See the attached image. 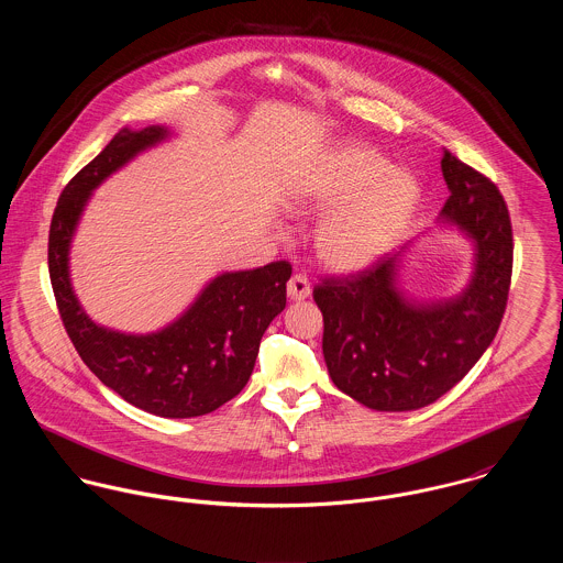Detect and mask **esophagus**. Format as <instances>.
I'll use <instances>...</instances> for the list:
<instances>
[{
    "label": "esophagus",
    "instance_id": "obj_1",
    "mask_svg": "<svg viewBox=\"0 0 563 563\" xmlns=\"http://www.w3.org/2000/svg\"><path fill=\"white\" fill-rule=\"evenodd\" d=\"M288 297L292 301H301V299H308L310 292H312V286H310V279L303 275V273H295L290 279H288Z\"/></svg>",
    "mask_w": 563,
    "mask_h": 563
}]
</instances>
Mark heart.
Wrapping results in <instances>:
<instances>
[{
  "label": "heart",
  "instance_id": "1",
  "mask_svg": "<svg viewBox=\"0 0 563 563\" xmlns=\"http://www.w3.org/2000/svg\"><path fill=\"white\" fill-rule=\"evenodd\" d=\"M297 199L322 217L314 242L322 262L355 271L375 262L401 234L418 203V184L362 145H342L312 166ZM343 206L340 207L339 203Z\"/></svg>",
  "mask_w": 563,
  "mask_h": 563
}]
</instances>
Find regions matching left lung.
<instances>
[{
  "label": "left lung",
  "mask_w": 563,
  "mask_h": 563,
  "mask_svg": "<svg viewBox=\"0 0 563 563\" xmlns=\"http://www.w3.org/2000/svg\"><path fill=\"white\" fill-rule=\"evenodd\" d=\"M442 175L451 190L442 217L477 246L475 277L460 299L435 306L402 299L397 255L314 286L329 377L377 411L418 409L449 393L479 362L507 308L514 268L507 203L487 175L451 152L442 156Z\"/></svg>",
  "instance_id": "8db88e82"
}]
</instances>
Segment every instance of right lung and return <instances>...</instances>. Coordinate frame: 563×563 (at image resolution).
Listing matches in <instances>:
<instances>
[{
	"mask_svg": "<svg viewBox=\"0 0 563 563\" xmlns=\"http://www.w3.org/2000/svg\"><path fill=\"white\" fill-rule=\"evenodd\" d=\"M166 128L121 130L65 186L49 225V279L63 324L95 377L139 409L162 418L203 416L232 401L246 386L260 340L286 308V260L217 277L192 308L152 335H125L90 321L69 284V242L95 186L145 147Z\"/></svg>",
	"mask_w": 563,
	"mask_h": 563,
	"instance_id": "add662e5",
	"label": "right lung"
}]
</instances>
